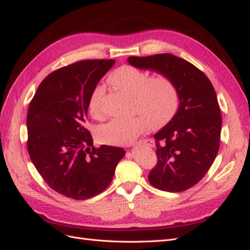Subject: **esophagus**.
Instances as JSON below:
<instances>
[{
  "label": "esophagus",
  "mask_w": 250,
  "mask_h": 250,
  "mask_svg": "<svg viewBox=\"0 0 250 250\" xmlns=\"http://www.w3.org/2000/svg\"><path fill=\"white\" fill-rule=\"evenodd\" d=\"M136 145H145V146L148 147H153L154 143L152 139H143V141H139L138 143H136Z\"/></svg>",
  "instance_id": "obj_1"
}]
</instances>
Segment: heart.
<instances>
[{
  "label": "heart",
  "mask_w": 250,
  "mask_h": 250,
  "mask_svg": "<svg viewBox=\"0 0 250 250\" xmlns=\"http://www.w3.org/2000/svg\"><path fill=\"white\" fill-rule=\"evenodd\" d=\"M107 81L115 88L131 95L133 112L139 115L127 119L114 118L101 125L97 136L103 143L129 145L148 129L150 120L156 125H164L177 111L179 91L175 82L166 74L148 77V73L141 69L124 65L109 73ZM103 95L101 85L95 86L89 94L87 107L94 118L102 116Z\"/></svg>",
  "instance_id": "1"
}]
</instances>
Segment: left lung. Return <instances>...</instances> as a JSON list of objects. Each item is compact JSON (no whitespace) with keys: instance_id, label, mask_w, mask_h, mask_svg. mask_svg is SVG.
<instances>
[{"instance_id":"obj_1","label":"left lung","mask_w":250,"mask_h":250,"mask_svg":"<svg viewBox=\"0 0 250 250\" xmlns=\"http://www.w3.org/2000/svg\"><path fill=\"white\" fill-rule=\"evenodd\" d=\"M127 62L168 75L179 91L178 112L154 134L158 163L149 172L150 184L170 193L193 188L219 149L222 115L211 81L193 63L169 53L130 56Z\"/></svg>"}]
</instances>
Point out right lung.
<instances>
[{"label": "right lung", "mask_w": 250, "mask_h": 250, "mask_svg": "<svg viewBox=\"0 0 250 250\" xmlns=\"http://www.w3.org/2000/svg\"><path fill=\"white\" fill-rule=\"evenodd\" d=\"M114 63L86 60L57 69L40 83L28 106L30 158L46 184L68 198L102 193L125 153L120 147L96 148L85 125L90 91Z\"/></svg>", "instance_id": "1"}]
</instances>
